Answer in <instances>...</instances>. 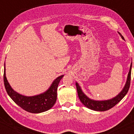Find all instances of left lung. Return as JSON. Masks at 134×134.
I'll use <instances>...</instances> for the list:
<instances>
[{"instance_id":"8db88e82","label":"left lung","mask_w":134,"mask_h":134,"mask_svg":"<svg viewBox=\"0 0 134 134\" xmlns=\"http://www.w3.org/2000/svg\"><path fill=\"white\" fill-rule=\"evenodd\" d=\"M120 35L121 38L124 40V38L123 37L122 35L119 33ZM131 69H132V64L130 65V70H129L128 77H127V80L126 84L125 85V87H124L123 90L120 92L119 94H118L116 97L114 98L109 100L106 101H95L91 99L88 97H87L83 93V92L81 90V87L79 86V84L76 82V88L77 91L78 96L80 101L81 103L84 104L85 107H86L88 108L91 109V110H94V111H107V110H110L111 108L115 107L118 103H119L121 99L124 98V97L127 94V92L129 90L130 85V79H131Z\"/></svg>"}]
</instances>
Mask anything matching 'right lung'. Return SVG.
<instances>
[{"label": "right lung", "mask_w": 134, "mask_h": 134, "mask_svg": "<svg viewBox=\"0 0 134 134\" xmlns=\"http://www.w3.org/2000/svg\"><path fill=\"white\" fill-rule=\"evenodd\" d=\"M63 77L64 75L58 77L52 83L50 88L44 93L34 96H23L12 89L6 78L5 67L4 72V82L8 95L18 106L26 111L39 113L50 110L55 104L57 96V91L58 84Z\"/></svg>", "instance_id": "1"}]
</instances>
